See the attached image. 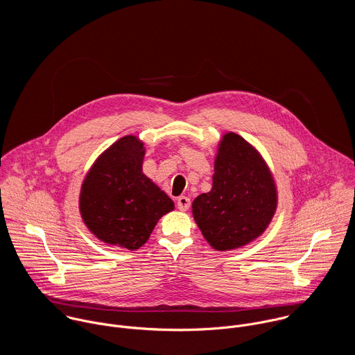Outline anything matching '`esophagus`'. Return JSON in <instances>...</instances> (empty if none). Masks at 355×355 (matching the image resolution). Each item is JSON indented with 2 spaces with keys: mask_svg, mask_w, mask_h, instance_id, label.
I'll return each mask as SVG.
<instances>
[{
  "mask_svg": "<svg viewBox=\"0 0 355 355\" xmlns=\"http://www.w3.org/2000/svg\"><path fill=\"white\" fill-rule=\"evenodd\" d=\"M190 205H191V201H190V198H189V197L182 196V197H179V198H178V207H179L180 210L186 211V210L190 207Z\"/></svg>",
  "mask_w": 355,
  "mask_h": 355,
  "instance_id": "esophagus-1",
  "label": "esophagus"
}]
</instances>
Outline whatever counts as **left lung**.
Returning <instances> with one entry per match:
<instances>
[{"label": "left lung", "instance_id": "obj_1", "mask_svg": "<svg viewBox=\"0 0 355 355\" xmlns=\"http://www.w3.org/2000/svg\"><path fill=\"white\" fill-rule=\"evenodd\" d=\"M276 187L262 157L238 134H225L214 161L213 187L193 202L205 239L231 250L259 236L276 210Z\"/></svg>", "mask_w": 355, "mask_h": 355}]
</instances>
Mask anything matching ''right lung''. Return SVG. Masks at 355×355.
<instances>
[{
    "mask_svg": "<svg viewBox=\"0 0 355 355\" xmlns=\"http://www.w3.org/2000/svg\"><path fill=\"white\" fill-rule=\"evenodd\" d=\"M144 155L142 142L124 137L102 153L83 182V221L105 243L139 249L161 216L173 209L172 200L142 173Z\"/></svg>",
    "mask_w": 355,
    "mask_h": 355,
    "instance_id": "1",
    "label": "right lung"
}]
</instances>
